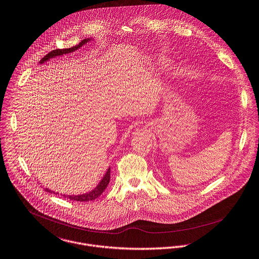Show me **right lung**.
I'll return each instance as SVG.
<instances>
[{"label": "right lung", "instance_id": "obj_1", "mask_svg": "<svg viewBox=\"0 0 259 259\" xmlns=\"http://www.w3.org/2000/svg\"><path fill=\"white\" fill-rule=\"evenodd\" d=\"M91 39H84L83 41H81L78 45L72 47V48H69V49H56V50H53L49 54H47L41 61H40V64H43L44 62L50 60L51 58H55V57H58V56H62L64 54H69V53L74 52L76 50H78L79 48H81L83 45H85L86 43H88ZM109 181H110V168H108L106 174L104 175L102 180L100 181V183L96 186L95 189H93L92 191L88 192V193H85V194H81V195H67V198H69L70 200H75V201H81V202H85V201H91V200H95L97 197H99L102 193H103L104 190L106 189V187L108 186L109 184ZM45 191L49 192V193H52L54 191L52 190H49L48 188H45ZM55 194V192H54ZM56 194H59V193H56ZM64 197H66V195H63Z\"/></svg>", "mask_w": 259, "mask_h": 259}]
</instances>
